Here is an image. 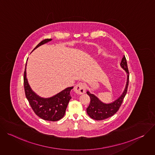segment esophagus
I'll use <instances>...</instances> for the list:
<instances>
[{
  "mask_svg": "<svg viewBox=\"0 0 155 155\" xmlns=\"http://www.w3.org/2000/svg\"><path fill=\"white\" fill-rule=\"evenodd\" d=\"M74 90L78 94H83L86 91V85L83 83H79L74 87Z\"/></svg>",
  "mask_w": 155,
  "mask_h": 155,
  "instance_id": "obj_1",
  "label": "esophagus"
}]
</instances>
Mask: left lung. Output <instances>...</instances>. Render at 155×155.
Masks as SVG:
<instances>
[{
	"label": "left lung",
	"instance_id": "1",
	"mask_svg": "<svg viewBox=\"0 0 155 155\" xmlns=\"http://www.w3.org/2000/svg\"><path fill=\"white\" fill-rule=\"evenodd\" d=\"M120 65L127 73V82L125 89L119 98L110 104H105L101 102L96 96L91 94L89 91H87V94L90 96L91 101L89 106L86 108V112L88 115L95 120H103L113 116L118 112L127 91L129 77V73L125 56L122 58Z\"/></svg>",
	"mask_w": 155,
	"mask_h": 155
}]
</instances>
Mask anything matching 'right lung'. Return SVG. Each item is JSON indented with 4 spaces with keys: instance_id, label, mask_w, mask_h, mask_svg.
I'll list each match as a JSON object with an SVG mask.
<instances>
[{
    "instance_id": "obj_1",
    "label": "right lung",
    "mask_w": 155,
    "mask_h": 155,
    "mask_svg": "<svg viewBox=\"0 0 155 155\" xmlns=\"http://www.w3.org/2000/svg\"><path fill=\"white\" fill-rule=\"evenodd\" d=\"M47 38L40 42L35 50L43 44L51 41ZM26 64L24 72V86L25 94L35 114L40 118L51 121H56L65 115L66 108L72 98L71 91L74 87H69L50 98H43L37 95L32 90L26 78Z\"/></svg>"
}]
</instances>
